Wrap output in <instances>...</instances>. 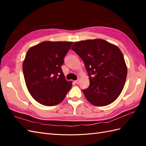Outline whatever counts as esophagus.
<instances>
[{
  "label": "esophagus",
  "mask_w": 146,
  "mask_h": 146,
  "mask_svg": "<svg viewBox=\"0 0 146 146\" xmlns=\"http://www.w3.org/2000/svg\"><path fill=\"white\" fill-rule=\"evenodd\" d=\"M75 83H76V84H78L79 83H80V80H79V79H78V80L75 81Z\"/></svg>",
  "instance_id": "obj_1"
}]
</instances>
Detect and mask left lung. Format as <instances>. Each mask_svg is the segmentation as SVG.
Here are the masks:
<instances>
[{"label": "left lung", "mask_w": 146, "mask_h": 146, "mask_svg": "<svg viewBox=\"0 0 146 146\" xmlns=\"http://www.w3.org/2000/svg\"><path fill=\"white\" fill-rule=\"evenodd\" d=\"M73 50L85 64L90 85L83 92L87 100L98 107L116 100L124 86L127 68L121 50L104 39L74 42Z\"/></svg>", "instance_id": "left-lung-1"}]
</instances>
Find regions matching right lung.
Here are the masks:
<instances>
[{
  "instance_id": "right-lung-1",
  "label": "right lung",
  "mask_w": 146,
  "mask_h": 146,
  "mask_svg": "<svg viewBox=\"0 0 146 146\" xmlns=\"http://www.w3.org/2000/svg\"><path fill=\"white\" fill-rule=\"evenodd\" d=\"M72 42L44 41L31 47L23 61L26 86L33 98L45 106L62 102L72 87L61 69Z\"/></svg>"
}]
</instances>
